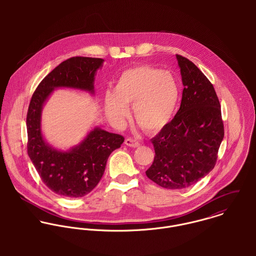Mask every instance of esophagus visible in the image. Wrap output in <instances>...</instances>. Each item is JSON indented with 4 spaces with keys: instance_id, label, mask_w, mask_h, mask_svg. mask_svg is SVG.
<instances>
[{
    "instance_id": "34e87169",
    "label": "esophagus",
    "mask_w": 256,
    "mask_h": 256,
    "mask_svg": "<svg viewBox=\"0 0 256 256\" xmlns=\"http://www.w3.org/2000/svg\"><path fill=\"white\" fill-rule=\"evenodd\" d=\"M125 144H126V146H131V148H137V146H140V143H138L136 140H133L131 138H127L125 140Z\"/></svg>"
}]
</instances>
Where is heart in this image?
<instances>
[{
    "mask_svg": "<svg viewBox=\"0 0 256 256\" xmlns=\"http://www.w3.org/2000/svg\"><path fill=\"white\" fill-rule=\"evenodd\" d=\"M180 100V86L168 71L150 66L125 70L112 94L104 96V110L110 120L120 124L133 106L136 123L146 133H158L170 121Z\"/></svg>",
    "mask_w": 256,
    "mask_h": 256,
    "instance_id": "1",
    "label": "heart"
}]
</instances>
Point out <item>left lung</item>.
Segmentation results:
<instances>
[{
	"mask_svg": "<svg viewBox=\"0 0 256 256\" xmlns=\"http://www.w3.org/2000/svg\"><path fill=\"white\" fill-rule=\"evenodd\" d=\"M184 86L180 108L150 141L154 158L146 176L166 189H183L215 166L224 123L215 88L187 58L176 55Z\"/></svg>",
	"mask_w": 256,
	"mask_h": 256,
	"instance_id": "1",
	"label": "left lung"
}]
</instances>
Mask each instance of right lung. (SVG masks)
<instances>
[{
	"instance_id": "1",
	"label": "right lung",
	"mask_w": 256,
	"mask_h": 256,
	"mask_svg": "<svg viewBox=\"0 0 256 256\" xmlns=\"http://www.w3.org/2000/svg\"><path fill=\"white\" fill-rule=\"evenodd\" d=\"M104 59L72 57L62 62L38 84L28 116V154L43 183L64 197H82L102 180L110 154L121 146L124 137L98 127L78 146L67 152L49 146L41 133V111L56 88H72L94 94V74Z\"/></svg>"
}]
</instances>
